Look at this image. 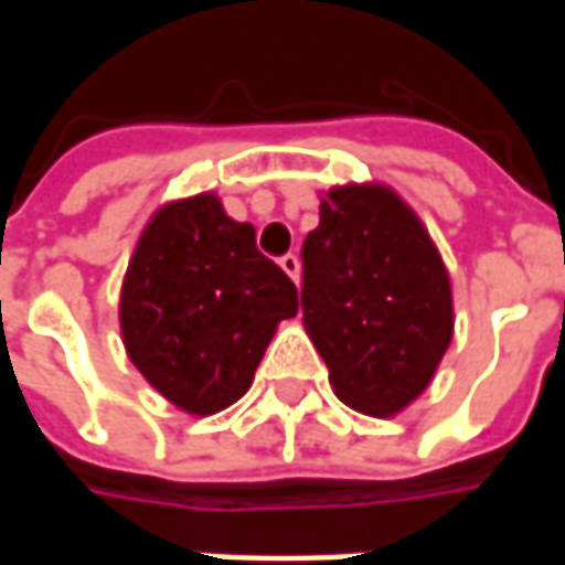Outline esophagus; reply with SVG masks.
Segmentation results:
<instances>
[{
  "label": "esophagus",
  "mask_w": 565,
  "mask_h": 565,
  "mask_svg": "<svg viewBox=\"0 0 565 565\" xmlns=\"http://www.w3.org/2000/svg\"><path fill=\"white\" fill-rule=\"evenodd\" d=\"M281 269L294 278V281H299V257L296 254H284L281 257Z\"/></svg>",
  "instance_id": "obj_1"
}]
</instances>
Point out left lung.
Instances as JSON below:
<instances>
[{"label": "left lung", "mask_w": 565, "mask_h": 565, "mask_svg": "<svg viewBox=\"0 0 565 565\" xmlns=\"http://www.w3.org/2000/svg\"><path fill=\"white\" fill-rule=\"evenodd\" d=\"M302 323L344 405L391 417L415 403L454 335L445 263L391 186L344 184L320 199L302 242Z\"/></svg>", "instance_id": "left-lung-1"}]
</instances>
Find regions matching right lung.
Returning <instances> with one entry per match:
<instances>
[{
	"mask_svg": "<svg viewBox=\"0 0 565 565\" xmlns=\"http://www.w3.org/2000/svg\"><path fill=\"white\" fill-rule=\"evenodd\" d=\"M296 311V284L214 193L169 202L150 217L120 290L129 360L186 415L242 399L278 323Z\"/></svg>",
	"mask_w": 565,
	"mask_h": 565,
	"instance_id": "add662e5",
	"label": "right lung"
}]
</instances>
